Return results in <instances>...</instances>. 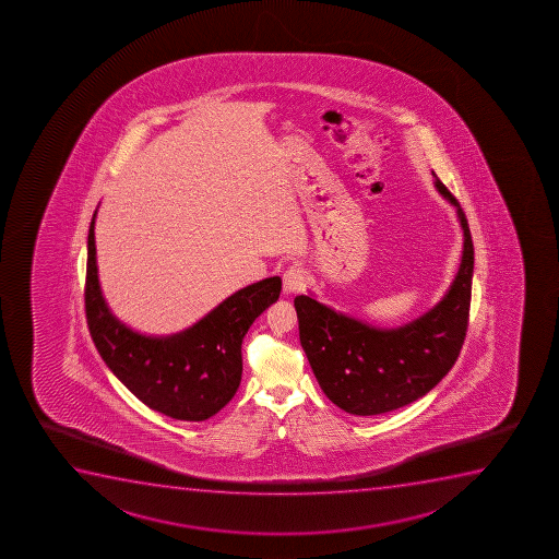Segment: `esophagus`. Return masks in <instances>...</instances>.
I'll return each mask as SVG.
<instances>
[{"label":"esophagus","mask_w":559,"mask_h":559,"mask_svg":"<svg viewBox=\"0 0 559 559\" xmlns=\"http://www.w3.org/2000/svg\"><path fill=\"white\" fill-rule=\"evenodd\" d=\"M284 294H301L302 289L307 288V273L292 265L283 275Z\"/></svg>","instance_id":"1"}]
</instances>
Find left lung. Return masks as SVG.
I'll use <instances>...</instances> for the list:
<instances>
[{"instance_id":"obj_1","label":"left lung","mask_w":559,"mask_h":559,"mask_svg":"<svg viewBox=\"0 0 559 559\" xmlns=\"http://www.w3.org/2000/svg\"><path fill=\"white\" fill-rule=\"evenodd\" d=\"M433 174V171H432ZM433 187L456 210L464 243L459 271L440 301L399 328H376L297 296L299 341L329 401L352 415H380L432 391L459 359L472 301L473 243L456 198L433 174Z\"/></svg>"}]
</instances>
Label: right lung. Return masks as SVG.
<instances>
[{
    "label": "right lung",
    "instance_id": "add662e5",
    "mask_svg": "<svg viewBox=\"0 0 559 559\" xmlns=\"http://www.w3.org/2000/svg\"><path fill=\"white\" fill-rule=\"evenodd\" d=\"M93 213L87 234L86 316L106 367L145 406L178 420H205L234 399L243 372L241 342L281 296V276L237 289L171 335H144L114 316L99 283Z\"/></svg>",
    "mask_w": 559,
    "mask_h": 559
}]
</instances>
